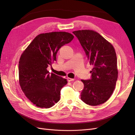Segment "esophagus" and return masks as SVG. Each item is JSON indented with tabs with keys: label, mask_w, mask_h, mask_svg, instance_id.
I'll list each match as a JSON object with an SVG mask.
<instances>
[{
	"label": "esophagus",
	"mask_w": 135,
	"mask_h": 135,
	"mask_svg": "<svg viewBox=\"0 0 135 135\" xmlns=\"http://www.w3.org/2000/svg\"><path fill=\"white\" fill-rule=\"evenodd\" d=\"M74 79H72V78H67V80L69 82V81H74Z\"/></svg>",
	"instance_id": "esophagus-1"
}]
</instances>
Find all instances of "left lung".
Wrapping results in <instances>:
<instances>
[{"label":"left lung","instance_id":"1","mask_svg":"<svg viewBox=\"0 0 135 135\" xmlns=\"http://www.w3.org/2000/svg\"><path fill=\"white\" fill-rule=\"evenodd\" d=\"M78 38L94 68L91 79L81 80L84 89L81 100L90 105H97L107 101L115 88L118 76L117 59L112 44L98 33L89 30L73 32Z\"/></svg>","mask_w":135,"mask_h":135}]
</instances>
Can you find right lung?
<instances>
[{
  "instance_id": "obj_1",
  "label": "right lung",
  "mask_w": 135,
  "mask_h": 135,
  "mask_svg": "<svg viewBox=\"0 0 135 135\" xmlns=\"http://www.w3.org/2000/svg\"><path fill=\"white\" fill-rule=\"evenodd\" d=\"M74 36L66 32L38 35L21 55L18 65L19 83L23 93L37 107L50 108L60 100L62 88L67 79L47 70L56 61V54Z\"/></svg>"
}]
</instances>
